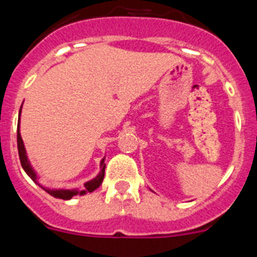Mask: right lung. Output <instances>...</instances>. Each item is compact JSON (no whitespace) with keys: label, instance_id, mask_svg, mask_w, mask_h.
Masks as SVG:
<instances>
[{"label":"right lung","instance_id":"add662e5","mask_svg":"<svg viewBox=\"0 0 257 257\" xmlns=\"http://www.w3.org/2000/svg\"><path fill=\"white\" fill-rule=\"evenodd\" d=\"M18 152H19V158H20V163H22L23 169L24 171L28 174V176H31L32 180L36 181V172L33 171V169L31 167L28 162V158H27V154H26V149H24V144H23V140H22V136H20L19 133V127H18ZM104 171H105V163L104 161L101 162V171L100 174L97 175L96 178L94 180L88 181V183L85 184V189L81 190L79 194H85V193H91L94 192L95 189L100 187L101 183L104 180ZM49 194H51L52 197H55V198H61V199H70L73 196L78 194L77 190H51V189H45Z\"/></svg>","mask_w":257,"mask_h":257}]
</instances>
